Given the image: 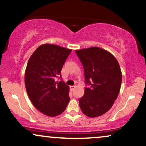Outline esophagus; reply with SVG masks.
Wrapping results in <instances>:
<instances>
[{"instance_id": "1", "label": "esophagus", "mask_w": 146, "mask_h": 146, "mask_svg": "<svg viewBox=\"0 0 146 146\" xmlns=\"http://www.w3.org/2000/svg\"><path fill=\"white\" fill-rule=\"evenodd\" d=\"M75 88V86H70V89H71V91H73Z\"/></svg>"}]
</instances>
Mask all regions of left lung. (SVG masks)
<instances>
[{
    "mask_svg": "<svg viewBox=\"0 0 146 146\" xmlns=\"http://www.w3.org/2000/svg\"><path fill=\"white\" fill-rule=\"evenodd\" d=\"M83 65L84 95L79 100L82 113L89 117L101 116L113 106L121 88L122 73L115 57L106 50L93 47L76 50Z\"/></svg>",
    "mask_w": 146,
    "mask_h": 146,
    "instance_id": "left-lung-1",
    "label": "left lung"
}]
</instances>
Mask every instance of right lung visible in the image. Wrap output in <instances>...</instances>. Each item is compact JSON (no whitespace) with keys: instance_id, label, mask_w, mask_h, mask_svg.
I'll return each mask as SVG.
<instances>
[{"instance_id":"1","label":"right lung","mask_w":146,"mask_h":146,"mask_svg":"<svg viewBox=\"0 0 146 146\" xmlns=\"http://www.w3.org/2000/svg\"><path fill=\"white\" fill-rule=\"evenodd\" d=\"M72 50L56 44L38 46L30 57L25 70V87L33 105L49 117L60 115L66 109L70 98L69 86L62 81L61 70Z\"/></svg>"}]
</instances>
